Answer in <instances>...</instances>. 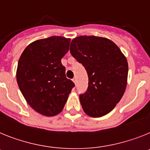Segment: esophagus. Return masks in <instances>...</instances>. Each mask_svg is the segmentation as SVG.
I'll return each instance as SVG.
<instances>
[{"mask_svg": "<svg viewBox=\"0 0 150 150\" xmlns=\"http://www.w3.org/2000/svg\"><path fill=\"white\" fill-rule=\"evenodd\" d=\"M72 81H73V82L75 83V84H76V79H72Z\"/></svg>", "mask_w": 150, "mask_h": 150, "instance_id": "1", "label": "esophagus"}]
</instances>
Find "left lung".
I'll return each mask as SVG.
<instances>
[{
  "mask_svg": "<svg viewBox=\"0 0 150 150\" xmlns=\"http://www.w3.org/2000/svg\"><path fill=\"white\" fill-rule=\"evenodd\" d=\"M70 52L84 66L88 75V90L79 96L84 112L94 118L110 112L127 87L128 64L125 56L111 40L93 35L74 38Z\"/></svg>",
  "mask_w": 150,
  "mask_h": 150,
  "instance_id": "1",
  "label": "left lung"
}]
</instances>
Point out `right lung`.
<instances>
[{
	"label": "right lung",
	"instance_id": "add662e5",
	"mask_svg": "<svg viewBox=\"0 0 150 150\" xmlns=\"http://www.w3.org/2000/svg\"><path fill=\"white\" fill-rule=\"evenodd\" d=\"M71 39L52 36L29 44L21 54L16 80L32 109L45 116L62 111L75 84L67 79L61 59L69 51Z\"/></svg>",
	"mask_w": 150,
	"mask_h": 150
}]
</instances>
